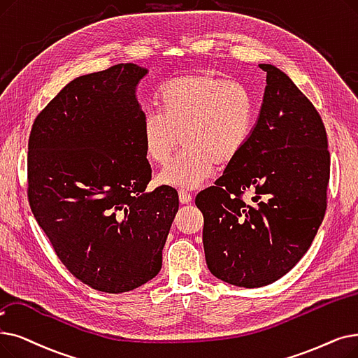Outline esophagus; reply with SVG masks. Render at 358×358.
<instances>
[{
  "label": "esophagus",
  "instance_id": "34e87169",
  "mask_svg": "<svg viewBox=\"0 0 358 358\" xmlns=\"http://www.w3.org/2000/svg\"><path fill=\"white\" fill-rule=\"evenodd\" d=\"M178 197H180V201H181V205H189L190 201H192V194L190 193H187L185 190H180L178 192Z\"/></svg>",
  "mask_w": 358,
  "mask_h": 358
}]
</instances>
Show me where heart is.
Instances as JSON below:
<instances>
[{
  "instance_id": "obj_1",
  "label": "heart",
  "mask_w": 358,
  "mask_h": 358,
  "mask_svg": "<svg viewBox=\"0 0 358 358\" xmlns=\"http://www.w3.org/2000/svg\"><path fill=\"white\" fill-rule=\"evenodd\" d=\"M161 113H148L142 122L145 157L164 166L181 142L178 158L158 176V182L197 189L213 166L234 161L253 127L252 93L213 71L182 74L158 93Z\"/></svg>"
}]
</instances>
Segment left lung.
<instances>
[{
    "mask_svg": "<svg viewBox=\"0 0 358 358\" xmlns=\"http://www.w3.org/2000/svg\"><path fill=\"white\" fill-rule=\"evenodd\" d=\"M250 137L215 185L196 196L212 275L257 288L289 272L312 245L326 212L331 155L323 121L272 64ZM254 193L253 204L242 194Z\"/></svg>",
    "mask_w": 358,
    "mask_h": 358,
    "instance_id": "obj_1",
    "label": "left lung"
}]
</instances>
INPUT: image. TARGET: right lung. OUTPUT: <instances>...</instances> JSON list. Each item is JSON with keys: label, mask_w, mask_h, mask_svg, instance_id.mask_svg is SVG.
I'll return each instance as SVG.
<instances>
[{"label": "right lung", "mask_w": 358, "mask_h": 358, "mask_svg": "<svg viewBox=\"0 0 358 358\" xmlns=\"http://www.w3.org/2000/svg\"><path fill=\"white\" fill-rule=\"evenodd\" d=\"M133 63L77 77L36 117L29 137L27 196L58 259L79 281L110 294L157 276L178 210L173 187L146 192L145 113Z\"/></svg>", "instance_id": "add662e5"}]
</instances>
